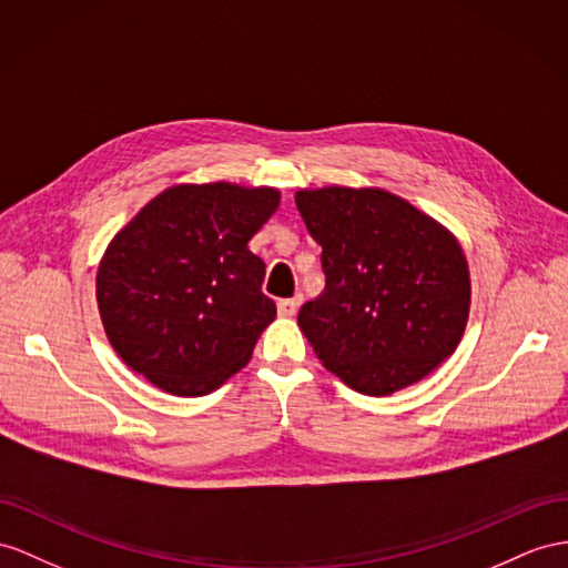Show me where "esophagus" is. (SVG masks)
<instances>
[{"label":"esophagus","instance_id":"esophagus-1","mask_svg":"<svg viewBox=\"0 0 568 568\" xmlns=\"http://www.w3.org/2000/svg\"><path fill=\"white\" fill-rule=\"evenodd\" d=\"M300 304H302V295H295L290 300H281L278 302V314L281 316H293L300 310Z\"/></svg>","mask_w":568,"mask_h":568}]
</instances>
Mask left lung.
<instances>
[{
  "instance_id": "left-lung-1",
  "label": "left lung",
  "mask_w": 568,
  "mask_h": 568,
  "mask_svg": "<svg viewBox=\"0 0 568 568\" xmlns=\"http://www.w3.org/2000/svg\"><path fill=\"white\" fill-rule=\"evenodd\" d=\"M326 290L297 324L324 367L367 396L417 384L454 355L470 271L454 232L379 186L300 189Z\"/></svg>"
}]
</instances>
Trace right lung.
<instances>
[{
  "label": "right lung",
  "instance_id": "obj_1",
  "mask_svg": "<svg viewBox=\"0 0 568 568\" xmlns=\"http://www.w3.org/2000/svg\"><path fill=\"white\" fill-rule=\"evenodd\" d=\"M281 203L273 186L174 184L112 237L95 297L114 353L172 396H206L252 357L275 304L250 252Z\"/></svg>",
  "mask_w": 568,
  "mask_h": 568
}]
</instances>
